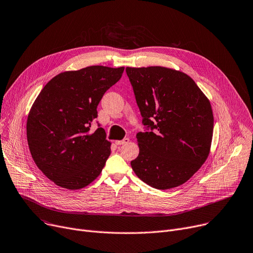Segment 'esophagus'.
Segmentation results:
<instances>
[{
  "label": "esophagus",
  "instance_id": "1",
  "mask_svg": "<svg viewBox=\"0 0 253 253\" xmlns=\"http://www.w3.org/2000/svg\"><path fill=\"white\" fill-rule=\"evenodd\" d=\"M128 142H129V138H124V139H122V140H116V141H115V143H116L117 145L126 144V143H128Z\"/></svg>",
  "mask_w": 253,
  "mask_h": 253
}]
</instances>
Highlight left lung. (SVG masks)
I'll return each instance as SVG.
<instances>
[{"instance_id": "8db88e82", "label": "left lung", "mask_w": 253, "mask_h": 253, "mask_svg": "<svg viewBox=\"0 0 253 253\" xmlns=\"http://www.w3.org/2000/svg\"><path fill=\"white\" fill-rule=\"evenodd\" d=\"M144 132L139 154L131 161L135 174L158 190L178 187L200 169L209 155L213 114L194 80L163 66L126 68Z\"/></svg>"}]
</instances>
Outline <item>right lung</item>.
Listing matches in <instances>:
<instances>
[{"label":"right lung","mask_w":253,"mask_h":253,"mask_svg":"<svg viewBox=\"0 0 253 253\" xmlns=\"http://www.w3.org/2000/svg\"><path fill=\"white\" fill-rule=\"evenodd\" d=\"M124 68L92 65L64 72L45 85L26 123L29 148L38 168L57 185L80 190L94 180L111 155L99 126L91 133L97 105Z\"/></svg>","instance_id":"obj_1"}]
</instances>
